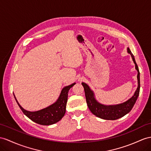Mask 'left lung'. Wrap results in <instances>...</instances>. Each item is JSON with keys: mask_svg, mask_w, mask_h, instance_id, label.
<instances>
[{"mask_svg": "<svg viewBox=\"0 0 151 151\" xmlns=\"http://www.w3.org/2000/svg\"><path fill=\"white\" fill-rule=\"evenodd\" d=\"M127 52L131 54L133 60L135 64V68L138 71V87L137 89L135 91L134 95L127 101L119 104L116 105H104L102 104H100L96 101L94 98V93L91 88H89L86 83L83 82L82 83V86L84 88L85 95H86V101L88 105V109L91 110V112L103 119L105 120H116L121 117H122L127 114H128L129 111L133 109V107L136 103L137 99L138 97L139 92H140V72H139L138 67L135 61L134 55L131 53V50L129 48H127Z\"/></svg>", "mask_w": 151, "mask_h": 151, "instance_id": "8db88e82", "label": "left lung"}]
</instances>
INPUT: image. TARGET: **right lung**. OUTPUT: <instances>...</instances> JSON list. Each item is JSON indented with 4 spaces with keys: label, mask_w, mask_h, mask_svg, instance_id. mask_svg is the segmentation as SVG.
<instances>
[{
    "label": "right lung",
    "mask_w": 151,
    "mask_h": 151,
    "mask_svg": "<svg viewBox=\"0 0 151 151\" xmlns=\"http://www.w3.org/2000/svg\"><path fill=\"white\" fill-rule=\"evenodd\" d=\"M75 83L70 86L65 87L61 91V93L57 101L44 109L36 111H29L24 110L20 105L15 98L19 107L27 117H29L32 121L41 125H51L53 124L64 117L65 113V107L68 97L69 90L74 86Z\"/></svg>",
    "instance_id": "1"
}]
</instances>
